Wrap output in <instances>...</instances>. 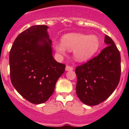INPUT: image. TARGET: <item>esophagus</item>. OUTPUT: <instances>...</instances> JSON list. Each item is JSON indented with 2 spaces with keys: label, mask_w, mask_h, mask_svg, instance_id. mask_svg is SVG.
<instances>
[{
  "label": "esophagus",
  "mask_w": 129,
  "mask_h": 129,
  "mask_svg": "<svg viewBox=\"0 0 129 129\" xmlns=\"http://www.w3.org/2000/svg\"><path fill=\"white\" fill-rule=\"evenodd\" d=\"M65 70H67V71H72V70H74V68L70 67V66H67V67H66Z\"/></svg>",
  "instance_id": "obj_1"
}]
</instances>
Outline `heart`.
I'll return each mask as SVG.
<instances>
[{"instance_id": "1", "label": "heart", "mask_w": 129, "mask_h": 129, "mask_svg": "<svg viewBox=\"0 0 129 129\" xmlns=\"http://www.w3.org/2000/svg\"><path fill=\"white\" fill-rule=\"evenodd\" d=\"M100 46V39L98 36L82 34H67L62 37V43H54L55 50L59 54H65L67 49L74 50V57L79 62H83L92 57L98 52Z\"/></svg>"}]
</instances>
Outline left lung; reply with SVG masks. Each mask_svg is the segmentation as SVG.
Returning <instances> with one entry per match:
<instances>
[{"instance_id":"left-lung-1","label":"left lung","mask_w":129,"mask_h":129,"mask_svg":"<svg viewBox=\"0 0 129 129\" xmlns=\"http://www.w3.org/2000/svg\"><path fill=\"white\" fill-rule=\"evenodd\" d=\"M108 45L93 59L76 68V94L85 105H97L116 88L121 76V57L113 40L105 35Z\"/></svg>"}]
</instances>
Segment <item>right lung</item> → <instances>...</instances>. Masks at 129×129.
<instances>
[{
	"instance_id": "add662e5",
	"label": "right lung",
	"mask_w": 129,
	"mask_h": 129,
	"mask_svg": "<svg viewBox=\"0 0 129 129\" xmlns=\"http://www.w3.org/2000/svg\"><path fill=\"white\" fill-rule=\"evenodd\" d=\"M48 28L46 25H35L26 29L15 39L10 52L11 83L34 104L50 98L65 70V64L53 59Z\"/></svg>"
}]
</instances>
